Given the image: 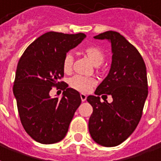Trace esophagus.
Returning <instances> with one entry per match:
<instances>
[{"label":"esophagus","mask_w":161,"mask_h":161,"mask_svg":"<svg viewBox=\"0 0 161 161\" xmlns=\"http://www.w3.org/2000/svg\"><path fill=\"white\" fill-rule=\"evenodd\" d=\"M80 97H81V100H82V102H84V101H86L87 99V96L85 94H80Z\"/></svg>","instance_id":"1"}]
</instances>
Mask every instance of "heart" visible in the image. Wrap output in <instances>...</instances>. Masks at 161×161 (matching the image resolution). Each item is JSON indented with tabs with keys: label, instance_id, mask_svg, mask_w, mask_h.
Instances as JSON below:
<instances>
[{
	"label": "heart",
	"instance_id": "1",
	"mask_svg": "<svg viewBox=\"0 0 161 161\" xmlns=\"http://www.w3.org/2000/svg\"><path fill=\"white\" fill-rule=\"evenodd\" d=\"M84 54L86 55L95 65H101L105 59V53L101 47L97 46H89L84 49ZM73 56L71 53L65 54L62 63L63 71L70 73L72 70ZM96 84V80L94 77H86L76 75L70 78L69 85L73 90L82 93L89 92Z\"/></svg>",
	"mask_w": 161,
	"mask_h": 161
}]
</instances>
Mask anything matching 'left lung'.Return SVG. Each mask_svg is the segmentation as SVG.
Here are the masks:
<instances>
[{
    "mask_svg": "<svg viewBox=\"0 0 161 161\" xmlns=\"http://www.w3.org/2000/svg\"><path fill=\"white\" fill-rule=\"evenodd\" d=\"M95 38L111 42L113 57L109 73L96 88V96L87 97L93 108L89 130L98 144L115 147L131 135L141 119L148 92L146 65L137 49L119 32L109 31ZM106 93L113 97L112 103L99 101L98 96Z\"/></svg>",
    "mask_w": 161,
    "mask_h": 161,
    "instance_id": "left-lung-1",
    "label": "left lung"
}]
</instances>
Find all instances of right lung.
I'll return each instance as SVG.
<instances>
[{
    "mask_svg": "<svg viewBox=\"0 0 161 161\" xmlns=\"http://www.w3.org/2000/svg\"><path fill=\"white\" fill-rule=\"evenodd\" d=\"M85 37L84 33L47 32L30 44L18 63L13 90L20 121L40 143L61 141L80 106V94L60 79L64 57ZM53 86L63 90L62 98H51Z\"/></svg>",
    "mask_w": 161,
    "mask_h": 161,
    "instance_id": "1",
    "label": "right lung"
}]
</instances>
